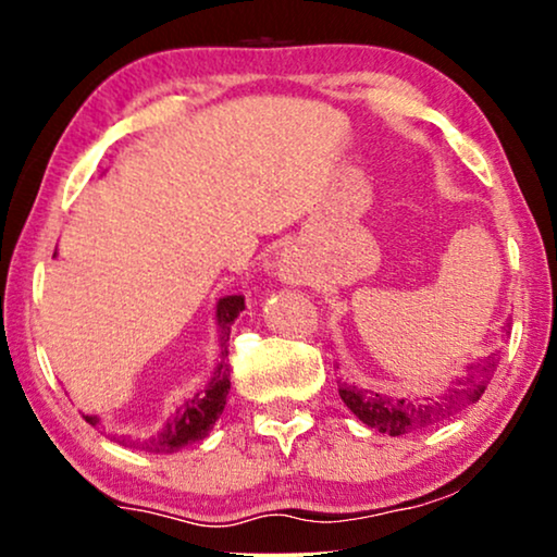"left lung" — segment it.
<instances>
[{
  "mask_svg": "<svg viewBox=\"0 0 557 557\" xmlns=\"http://www.w3.org/2000/svg\"><path fill=\"white\" fill-rule=\"evenodd\" d=\"M499 364V352L479 357L476 362L463 364V372L454 377L438 395L429 398H395V395L375 393L355 383H339V398L345 406L368 425L387 436L423 431L451 418L471 403L482 398Z\"/></svg>",
  "mask_w": 557,
  "mask_h": 557,
  "instance_id": "obj_1",
  "label": "left lung"
}]
</instances>
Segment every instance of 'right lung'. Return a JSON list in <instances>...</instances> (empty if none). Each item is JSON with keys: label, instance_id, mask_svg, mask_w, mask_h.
<instances>
[{"label": "right lung", "instance_id": "add662e5", "mask_svg": "<svg viewBox=\"0 0 557 557\" xmlns=\"http://www.w3.org/2000/svg\"><path fill=\"white\" fill-rule=\"evenodd\" d=\"M243 309H246V299H243L240 294L223 296V299L218 301V309H215L218 334H220L218 368L212 372V377L208 380V385H205L202 391H197L195 395H189V398L182 400V406L174 410V416L164 423V429H159L147 438H134V436H124V433H109L103 418L96 413L83 416L86 418V423H90L101 433H109V436L113 441H119V444L139 448V451H149V454H174L180 451V448L202 441L212 431V425H215L218 418L223 416L227 391H231V370H227V362H225L227 339H231V326Z\"/></svg>", "mask_w": 557, "mask_h": 557}]
</instances>
